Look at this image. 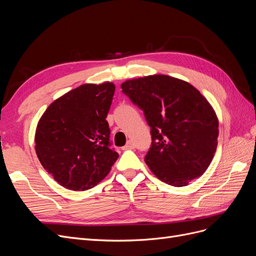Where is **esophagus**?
Here are the masks:
<instances>
[{
    "mask_svg": "<svg viewBox=\"0 0 256 256\" xmlns=\"http://www.w3.org/2000/svg\"><path fill=\"white\" fill-rule=\"evenodd\" d=\"M134 144L132 141H128L126 145L122 147V150H134Z\"/></svg>",
    "mask_w": 256,
    "mask_h": 256,
    "instance_id": "1",
    "label": "esophagus"
}]
</instances>
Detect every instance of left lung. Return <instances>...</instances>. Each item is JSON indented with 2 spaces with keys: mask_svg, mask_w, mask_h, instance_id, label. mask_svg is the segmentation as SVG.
<instances>
[{
  "mask_svg": "<svg viewBox=\"0 0 256 256\" xmlns=\"http://www.w3.org/2000/svg\"><path fill=\"white\" fill-rule=\"evenodd\" d=\"M122 90L150 127L145 162L152 172L175 187L203 175L219 136L218 118L206 98L188 82L164 74L128 80Z\"/></svg>",
  "mask_w": 256,
  "mask_h": 256,
  "instance_id": "1",
  "label": "left lung"
}]
</instances>
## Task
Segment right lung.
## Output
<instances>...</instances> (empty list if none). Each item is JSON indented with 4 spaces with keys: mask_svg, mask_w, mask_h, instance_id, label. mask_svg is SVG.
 Instances as JSON below:
<instances>
[{
    "mask_svg": "<svg viewBox=\"0 0 256 256\" xmlns=\"http://www.w3.org/2000/svg\"><path fill=\"white\" fill-rule=\"evenodd\" d=\"M114 92L110 82L80 85L53 102L38 122L37 157L63 187L74 191L95 187L118 160L106 120Z\"/></svg>",
    "mask_w": 256,
    "mask_h": 256,
    "instance_id": "obj_1",
    "label": "right lung"
}]
</instances>
